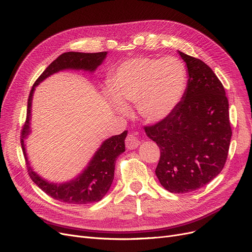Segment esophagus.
<instances>
[{
  "label": "esophagus",
  "mask_w": 252,
  "mask_h": 252,
  "mask_svg": "<svg viewBox=\"0 0 252 252\" xmlns=\"http://www.w3.org/2000/svg\"><path fill=\"white\" fill-rule=\"evenodd\" d=\"M141 144L140 140L138 139V137L135 134H129L126 139V148L132 150V149H136L139 145Z\"/></svg>",
  "instance_id": "esophagus-1"
}]
</instances>
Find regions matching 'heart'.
<instances>
[{
  "mask_svg": "<svg viewBox=\"0 0 252 252\" xmlns=\"http://www.w3.org/2000/svg\"><path fill=\"white\" fill-rule=\"evenodd\" d=\"M185 86L187 72L177 59L134 58L115 70L110 91L116 100L109 97L119 112L126 113L125 106L136 104L139 115L145 122L157 124L178 106Z\"/></svg>",
  "mask_w": 252,
  "mask_h": 252,
  "instance_id": "heart-1",
  "label": "heart"
}]
</instances>
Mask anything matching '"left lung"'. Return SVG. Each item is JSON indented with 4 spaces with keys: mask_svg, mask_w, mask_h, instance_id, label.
I'll return each mask as SVG.
<instances>
[{
    "mask_svg": "<svg viewBox=\"0 0 252 252\" xmlns=\"http://www.w3.org/2000/svg\"><path fill=\"white\" fill-rule=\"evenodd\" d=\"M187 63L188 86L175 110L162 122L145 126L160 149L157 177L167 190L188 193L221 172L232 129L223 85L199 59L178 50Z\"/></svg>",
    "mask_w": 252,
    "mask_h": 252,
    "instance_id": "8db88e82",
    "label": "left lung"
}]
</instances>
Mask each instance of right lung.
<instances>
[{"label":"right lung","mask_w":252,"mask_h":252,"mask_svg":"<svg viewBox=\"0 0 252 252\" xmlns=\"http://www.w3.org/2000/svg\"><path fill=\"white\" fill-rule=\"evenodd\" d=\"M107 51L96 53H83L69 51L64 52L53 61L43 72L37 81L32 87L29 95L27 120L21 132V147L27 161V167L32 180L38 187L54 200L68 204H89L101 201L111 188L114 179V170L116 158L126 150L125 140L127 130L120 135L112 136L106 139L101 146L97 148L94 155L87 162V166L75 178L58 183L49 181L34 171L29 161L25 142L31 135V119H32V103L36 87L44 81L49 76L60 71L75 70L94 73L96 68L105 61Z\"/></svg>","instance_id":"obj_1"}]
</instances>
